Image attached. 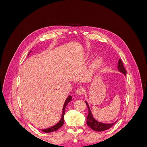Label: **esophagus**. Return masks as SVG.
<instances>
[{"mask_svg": "<svg viewBox=\"0 0 147 147\" xmlns=\"http://www.w3.org/2000/svg\"><path fill=\"white\" fill-rule=\"evenodd\" d=\"M83 92L84 91L83 90V88H78L77 90L75 91V93H76L77 95H82L83 93Z\"/></svg>", "mask_w": 147, "mask_h": 147, "instance_id": "obj_1", "label": "esophagus"}]
</instances>
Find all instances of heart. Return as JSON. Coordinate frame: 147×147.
Segmentation results:
<instances>
[{"instance_id":"obj_1","label":"heart","mask_w":147,"mask_h":147,"mask_svg":"<svg viewBox=\"0 0 147 147\" xmlns=\"http://www.w3.org/2000/svg\"><path fill=\"white\" fill-rule=\"evenodd\" d=\"M99 63H100V61H97L96 62H95L94 65H99Z\"/></svg>"}]
</instances>
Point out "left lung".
Instances as JSON below:
<instances>
[{
    "label": "left lung",
    "mask_w": 147,
    "mask_h": 147,
    "mask_svg": "<svg viewBox=\"0 0 147 147\" xmlns=\"http://www.w3.org/2000/svg\"><path fill=\"white\" fill-rule=\"evenodd\" d=\"M118 69L119 72L123 73L126 76V70L123 65L122 61L120 59L118 61ZM86 104L87 105L88 109V117L86 118V120H87L86 123L92 129V130H94L95 131H98V132L107 130L110 127H112L114 125V124L117 123V121H115L113 123L105 124V123H102L97 121V120H96L94 118H93V116L91 113V111L90 107H89V105L86 101Z\"/></svg>",
    "instance_id": "1"
}]
</instances>
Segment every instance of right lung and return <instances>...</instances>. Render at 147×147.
<instances>
[{
    "mask_svg": "<svg viewBox=\"0 0 147 147\" xmlns=\"http://www.w3.org/2000/svg\"><path fill=\"white\" fill-rule=\"evenodd\" d=\"M71 100H72V96H69V97L67 98V99L65 101V103L63 106V114H62V117L61 119H60V121L57 123L56 125L53 126L51 127H49L48 129H42V131L44 132H51L53 131H56L57 129H59V128L62 127L63 126L64 124V115H65V109L67 105L68 104L69 102H70Z\"/></svg>",
    "mask_w": 147,
    "mask_h": 147,
    "instance_id": "right-lung-1",
    "label": "right lung"
}]
</instances>
